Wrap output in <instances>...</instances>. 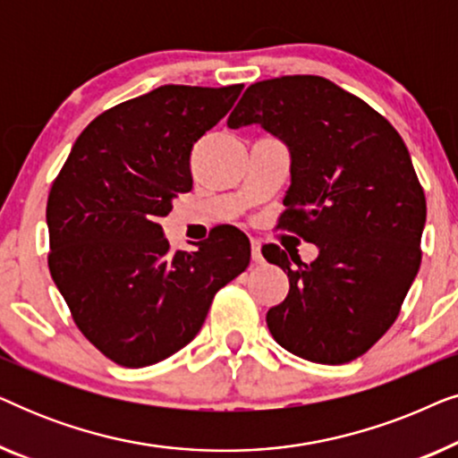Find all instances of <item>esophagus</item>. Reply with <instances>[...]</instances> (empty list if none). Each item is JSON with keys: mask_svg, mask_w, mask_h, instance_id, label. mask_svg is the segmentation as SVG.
<instances>
[{"mask_svg": "<svg viewBox=\"0 0 458 458\" xmlns=\"http://www.w3.org/2000/svg\"><path fill=\"white\" fill-rule=\"evenodd\" d=\"M250 246H252V260L256 262V265H260L262 260V252H260V240H252L250 242Z\"/></svg>", "mask_w": 458, "mask_h": 458, "instance_id": "1", "label": "esophagus"}]
</instances>
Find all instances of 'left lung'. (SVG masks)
<instances>
[{
    "instance_id": "left-lung-1",
    "label": "left lung",
    "mask_w": 458,
    "mask_h": 458,
    "mask_svg": "<svg viewBox=\"0 0 458 458\" xmlns=\"http://www.w3.org/2000/svg\"><path fill=\"white\" fill-rule=\"evenodd\" d=\"M259 123L292 152L279 227L317 243L310 265L275 243L262 256L290 292L267 312L275 342L300 359L344 365L392 327L421 265L423 187L398 131L367 102L315 74L250 85L231 129Z\"/></svg>"
}]
</instances>
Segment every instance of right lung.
<instances>
[{
  "label": "right lung",
  "instance_id": "add662e5",
  "mask_svg": "<svg viewBox=\"0 0 458 458\" xmlns=\"http://www.w3.org/2000/svg\"><path fill=\"white\" fill-rule=\"evenodd\" d=\"M243 85H162L87 124L47 198V265L87 340L140 369L187 346L215 293L246 271L250 240L223 225L171 252L160 218L191 191L190 156Z\"/></svg>",
  "mask_w": 458,
  "mask_h": 458
}]
</instances>
